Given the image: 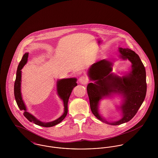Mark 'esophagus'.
<instances>
[{
	"label": "esophagus",
	"mask_w": 158,
	"mask_h": 158,
	"mask_svg": "<svg viewBox=\"0 0 158 158\" xmlns=\"http://www.w3.org/2000/svg\"><path fill=\"white\" fill-rule=\"evenodd\" d=\"M79 82L83 85H86L88 83V78L86 76H81L79 78Z\"/></svg>",
	"instance_id": "esophagus-1"
}]
</instances>
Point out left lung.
Instances as JSON below:
<instances>
[{
  "label": "left lung",
  "instance_id": "obj_1",
  "mask_svg": "<svg viewBox=\"0 0 158 158\" xmlns=\"http://www.w3.org/2000/svg\"><path fill=\"white\" fill-rule=\"evenodd\" d=\"M118 49L120 58L128 60L132 64L128 74L120 77L111 73L113 63L106 60L96 62L88 70L90 80L95 81L87 86L91 111L100 120L112 125H118L131 120L142 105L147 92L145 69L139 55L128 48ZM112 93H118L124 98L121 107L123 115L120 120L109 123L99 114L98 104L101 99Z\"/></svg>",
  "mask_w": 158,
  "mask_h": 158
}]
</instances>
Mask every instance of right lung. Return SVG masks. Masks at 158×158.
I'll use <instances>...</instances> for the list:
<instances>
[{"instance_id":"right-lung-1","label":"right lung","mask_w":158,"mask_h":158,"mask_svg":"<svg viewBox=\"0 0 158 158\" xmlns=\"http://www.w3.org/2000/svg\"><path fill=\"white\" fill-rule=\"evenodd\" d=\"M28 56V53H25L22 58L21 61H20L17 72H16V77L15 82L14 86V94L15 99L17 103V105L21 110H23V115L31 122H33L37 125L44 127H51L55 126L59 123H60L66 116L68 114V103L69 97L70 94L74 87L77 86V78H64L60 80L57 81V92L60 97L63 100L64 106V112L63 114L59 117L58 119L50 122H43L35 117H34L31 114L27 111L26 106L23 103L21 92V69H23L24 65L27 63Z\"/></svg>"}]
</instances>
